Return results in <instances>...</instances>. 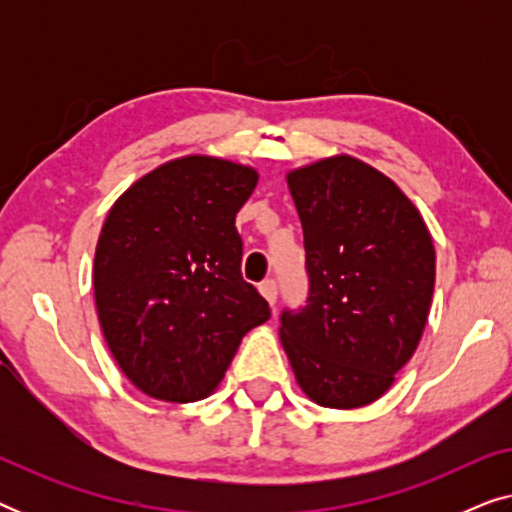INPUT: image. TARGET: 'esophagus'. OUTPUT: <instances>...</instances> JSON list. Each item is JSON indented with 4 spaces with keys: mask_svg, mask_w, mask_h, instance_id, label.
<instances>
[{
    "mask_svg": "<svg viewBox=\"0 0 512 512\" xmlns=\"http://www.w3.org/2000/svg\"><path fill=\"white\" fill-rule=\"evenodd\" d=\"M258 291H261V296L268 300L270 307H275V303H277V282H275V279H265V282L258 284Z\"/></svg>",
    "mask_w": 512,
    "mask_h": 512,
    "instance_id": "obj_1",
    "label": "esophagus"
}]
</instances>
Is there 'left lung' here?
<instances>
[{
    "instance_id": "8db88e82",
    "label": "left lung",
    "mask_w": 512,
    "mask_h": 512,
    "mask_svg": "<svg viewBox=\"0 0 512 512\" xmlns=\"http://www.w3.org/2000/svg\"><path fill=\"white\" fill-rule=\"evenodd\" d=\"M286 184L310 298L282 312L284 352L310 401L363 408L387 394L422 340L436 284L431 233L394 181L345 153L291 170Z\"/></svg>"
}]
</instances>
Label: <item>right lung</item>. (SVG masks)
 Masks as SVG:
<instances>
[{"label": "right lung", "mask_w": 512, "mask_h": 512, "mask_svg": "<svg viewBox=\"0 0 512 512\" xmlns=\"http://www.w3.org/2000/svg\"><path fill=\"white\" fill-rule=\"evenodd\" d=\"M256 184L249 165L184 156L146 172L109 209L93 265L97 319L146 396L207 398L244 335L270 319L242 279L235 228Z\"/></svg>", "instance_id": "right-lung-1"}]
</instances>
